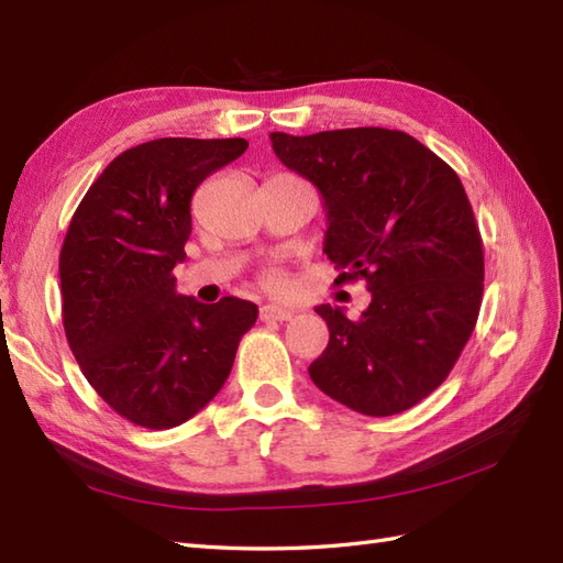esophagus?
Instances as JSON below:
<instances>
[{"instance_id":"esophagus-1","label":"esophagus","mask_w":563,"mask_h":563,"mask_svg":"<svg viewBox=\"0 0 563 563\" xmlns=\"http://www.w3.org/2000/svg\"><path fill=\"white\" fill-rule=\"evenodd\" d=\"M261 319L263 321H288L292 319L290 309H283L278 305H263L261 307Z\"/></svg>"}]
</instances>
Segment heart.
I'll list each match as a JSON object with an SVG mask.
<instances>
[{
	"instance_id": "b5f03b06",
	"label": "heart",
	"mask_w": 563,
	"mask_h": 563,
	"mask_svg": "<svg viewBox=\"0 0 563 563\" xmlns=\"http://www.w3.org/2000/svg\"><path fill=\"white\" fill-rule=\"evenodd\" d=\"M261 285L268 292H283L285 290V278L278 271H266L261 275Z\"/></svg>"
}]
</instances>
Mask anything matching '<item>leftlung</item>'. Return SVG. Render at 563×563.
<instances>
[{
	"mask_svg": "<svg viewBox=\"0 0 563 563\" xmlns=\"http://www.w3.org/2000/svg\"><path fill=\"white\" fill-rule=\"evenodd\" d=\"M271 142L324 198L336 283L365 280L373 292L361 319L317 307L329 345L309 377L357 413L411 409L445 382L482 307L484 244L460 176L401 130L271 133Z\"/></svg>",
	"mask_w": 563,
	"mask_h": 563,
	"instance_id": "1",
	"label": "left lung"
}]
</instances>
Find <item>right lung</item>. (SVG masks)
I'll return each instance as SVG.
<instances>
[{
  "instance_id": "add662e5",
  "label": "right lung",
  "mask_w": 563,
  "mask_h": 563,
  "mask_svg": "<svg viewBox=\"0 0 563 563\" xmlns=\"http://www.w3.org/2000/svg\"><path fill=\"white\" fill-rule=\"evenodd\" d=\"M249 142L162 137L106 166L71 214L59 251L63 324L84 377L130 423H186L222 389L258 309L176 292L190 198Z\"/></svg>"
}]
</instances>
